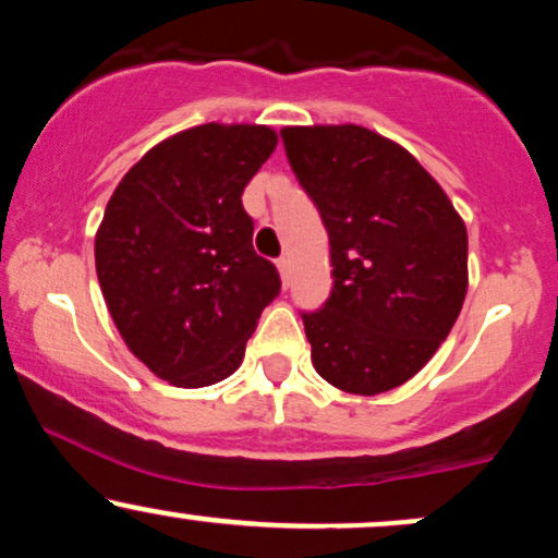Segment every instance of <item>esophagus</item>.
<instances>
[{
  "label": "esophagus",
  "instance_id": "obj_1",
  "mask_svg": "<svg viewBox=\"0 0 558 558\" xmlns=\"http://www.w3.org/2000/svg\"><path fill=\"white\" fill-rule=\"evenodd\" d=\"M278 272H280V280H283V286H288V280H291V259L280 257L278 259Z\"/></svg>",
  "mask_w": 558,
  "mask_h": 558
}]
</instances>
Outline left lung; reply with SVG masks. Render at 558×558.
<instances>
[{"instance_id":"obj_1","label":"left lung","mask_w":558,"mask_h":558,"mask_svg":"<svg viewBox=\"0 0 558 558\" xmlns=\"http://www.w3.org/2000/svg\"><path fill=\"white\" fill-rule=\"evenodd\" d=\"M280 136L330 239V299L301 312L312 364L345 393L399 388L462 312L464 220L430 172L380 133L310 125Z\"/></svg>"}]
</instances>
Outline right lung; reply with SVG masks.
Wrapping results in <instances>:
<instances>
[{"label":"right lung","mask_w":558,"mask_h":558,"mask_svg":"<svg viewBox=\"0 0 558 558\" xmlns=\"http://www.w3.org/2000/svg\"><path fill=\"white\" fill-rule=\"evenodd\" d=\"M275 146L267 125L189 128L146 151L107 202L94 241L107 310L128 349L172 386L233 375L280 293L241 204Z\"/></svg>","instance_id":"1"}]
</instances>
